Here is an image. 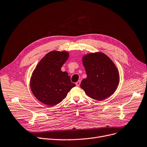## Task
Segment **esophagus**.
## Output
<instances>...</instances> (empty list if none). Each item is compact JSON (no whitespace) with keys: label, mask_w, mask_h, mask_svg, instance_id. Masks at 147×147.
<instances>
[{"label":"esophagus","mask_w":147,"mask_h":147,"mask_svg":"<svg viewBox=\"0 0 147 147\" xmlns=\"http://www.w3.org/2000/svg\"><path fill=\"white\" fill-rule=\"evenodd\" d=\"M80 80H79L78 82H76V86H80Z\"/></svg>","instance_id":"1"}]
</instances>
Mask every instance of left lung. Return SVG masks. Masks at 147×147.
Wrapping results in <instances>:
<instances>
[{"label": "left lung", "instance_id": "obj_1", "mask_svg": "<svg viewBox=\"0 0 147 147\" xmlns=\"http://www.w3.org/2000/svg\"><path fill=\"white\" fill-rule=\"evenodd\" d=\"M87 78L80 88L90 98L102 101L111 96L117 89L120 75L113 61L101 52H90L82 57Z\"/></svg>", "mask_w": 147, "mask_h": 147}]
</instances>
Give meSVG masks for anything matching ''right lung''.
Wrapping results in <instances>:
<instances>
[{
	"mask_svg": "<svg viewBox=\"0 0 147 147\" xmlns=\"http://www.w3.org/2000/svg\"><path fill=\"white\" fill-rule=\"evenodd\" d=\"M69 57L67 51H52L46 54L32 73L30 89L42 103L54 106L60 103L76 86L70 77L61 67Z\"/></svg>",
	"mask_w": 147,
	"mask_h": 147,
	"instance_id": "1",
	"label": "right lung"
}]
</instances>
